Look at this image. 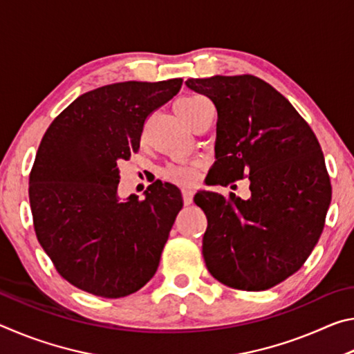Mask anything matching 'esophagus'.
I'll return each instance as SVG.
<instances>
[{"instance_id":"1","label":"esophagus","mask_w":354,"mask_h":354,"mask_svg":"<svg viewBox=\"0 0 354 354\" xmlns=\"http://www.w3.org/2000/svg\"><path fill=\"white\" fill-rule=\"evenodd\" d=\"M183 198H184V205H190L192 200H194V190L190 187H184L183 189Z\"/></svg>"}]
</instances>
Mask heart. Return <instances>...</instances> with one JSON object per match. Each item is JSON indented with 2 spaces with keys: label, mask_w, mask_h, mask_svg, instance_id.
<instances>
[{
  "label": "heart",
  "mask_w": 354,
  "mask_h": 354,
  "mask_svg": "<svg viewBox=\"0 0 354 354\" xmlns=\"http://www.w3.org/2000/svg\"><path fill=\"white\" fill-rule=\"evenodd\" d=\"M201 100H205V98H201V97L183 98L175 104V109H176V112L190 111L192 107H195ZM196 175H198L196 165H175V167H170V169L167 170V176H169L171 181H176V183H181V184L194 183L196 179Z\"/></svg>",
  "instance_id": "heart-1"
}]
</instances>
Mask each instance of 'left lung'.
I'll list each match as a JSON object with an SVG mask.
<instances>
[{"mask_svg": "<svg viewBox=\"0 0 354 354\" xmlns=\"http://www.w3.org/2000/svg\"><path fill=\"white\" fill-rule=\"evenodd\" d=\"M217 109L212 185L250 179V198L201 190L203 257L239 290H267L298 272L322 236L331 181L320 143L283 95L253 75L187 80Z\"/></svg>", "mask_w": 354, "mask_h": 354, "instance_id": "1", "label": "left lung"}]
</instances>
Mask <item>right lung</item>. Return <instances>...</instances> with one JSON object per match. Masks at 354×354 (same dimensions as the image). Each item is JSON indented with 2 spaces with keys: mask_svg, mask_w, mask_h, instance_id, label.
I'll return each instance as SVG.
<instances>
[{
  "mask_svg": "<svg viewBox=\"0 0 354 354\" xmlns=\"http://www.w3.org/2000/svg\"><path fill=\"white\" fill-rule=\"evenodd\" d=\"M181 77L109 84L77 97L53 120L29 175L37 241L77 289L120 298L154 277L183 207L170 183L145 198L117 196L120 160L139 151L145 120L179 92Z\"/></svg>",
  "mask_w": 354,
  "mask_h": 354,
  "instance_id": "right-lung-1",
  "label": "right lung"
}]
</instances>
